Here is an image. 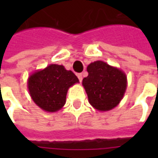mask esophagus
Listing matches in <instances>:
<instances>
[{"mask_svg":"<svg viewBox=\"0 0 158 158\" xmlns=\"http://www.w3.org/2000/svg\"><path fill=\"white\" fill-rule=\"evenodd\" d=\"M78 79H79V82H81L82 81V79H83V76H82V73H78Z\"/></svg>","mask_w":158,"mask_h":158,"instance_id":"34e87169","label":"esophagus"}]
</instances>
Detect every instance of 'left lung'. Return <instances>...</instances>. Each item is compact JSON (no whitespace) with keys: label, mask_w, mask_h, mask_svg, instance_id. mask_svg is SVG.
Segmentation results:
<instances>
[{"label":"left lung","mask_w":158,"mask_h":158,"mask_svg":"<svg viewBox=\"0 0 158 158\" xmlns=\"http://www.w3.org/2000/svg\"><path fill=\"white\" fill-rule=\"evenodd\" d=\"M88 76L83 79L90 105L99 111L113 109L120 102L125 92L127 79L124 73L102 61L87 67Z\"/></svg>","instance_id":"left-lung-1"}]
</instances>
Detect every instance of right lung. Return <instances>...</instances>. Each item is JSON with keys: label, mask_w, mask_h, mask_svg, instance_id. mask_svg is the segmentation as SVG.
<instances>
[{"label": "right lung", "mask_w": 158, "mask_h": 158, "mask_svg": "<svg viewBox=\"0 0 158 158\" xmlns=\"http://www.w3.org/2000/svg\"><path fill=\"white\" fill-rule=\"evenodd\" d=\"M78 82L72 71L62 65L52 64L33 73L28 80V87L37 106L46 112H56L64 106L69 87Z\"/></svg>", "instance_id": "add662e5"}]
</instances>
